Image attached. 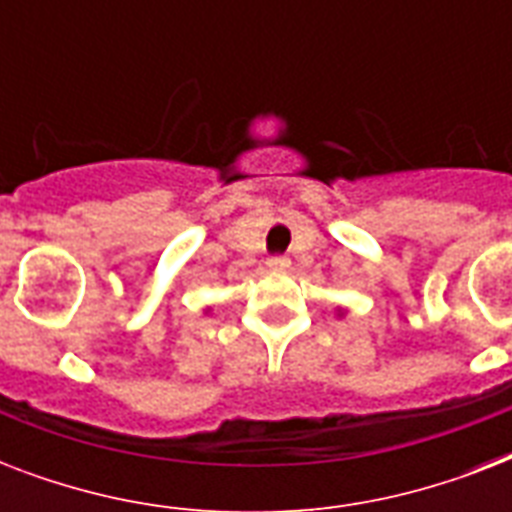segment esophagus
I'll return each instance as SVG.
<instances>
[{
  "mask_svg": "<svg viewBox=\"0 0 512 512\" xmlns=\"http://www.w3.org/2000/svg\"><path fill=\"white\" fill-rule=\"evenodd\" d=\"M268 263V268H273V271H284V268H289V257L287 255H273L265 260Z\"/></svg>",
  "mask_w": 512,
  "mask_h": 512,
  "instance_id": "1",
  "label": "esophagus"
}]
</instances>
